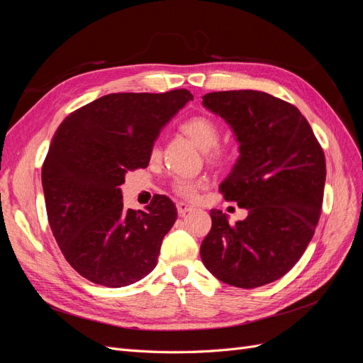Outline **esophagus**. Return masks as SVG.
<instances>
[{"mask_svg":"<svg viewBox=\"0 0 363 363\" xmlns=\"http://www.w3.org/2000/svg\"><path fill=\"white\" fill-rule=\"evenodd\" d=\"M194 211H195V207H192V206H189V204H186V203H179V204H177V212H179L180 216H186V215L194 212Z\"/></svg>","mask_w":363,"mask_h":363,"instance_id":"1","label":"esophagus"}]
</instances>
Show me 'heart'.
I'll use <instances>...</instances> for the list:
<instances>
[{"mask_svg":"<svg viewBox=\"0 0 363 363\" xmlns=\"http://www.w3.org/2000/svg\"><path fill=\"white\" fill-rule=\"evenodd\" d=\"M182 131L189 136L196 145L203 151H207V156L213 162H227L232 159L233 150L227 145H219V127L212 118L204 115H196L189 119H186L180 125ZM159 155V147L155 144L151 148V156L156 157ZM199 182L188 180V179H177L174 182V191L184 199H192L199 188Z\"/></svg>","mask_w":363,"mask_h":363,"instance_id":"obj_1","label":"heart"}]
</instances>
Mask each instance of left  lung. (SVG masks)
<instances>
[{
	"label": "left lung",
	"mask_w": 363,
	"mask_h": 363,
	"mask_svg": "<svg viewBox=\"0 0 363 363\" xmlns=\"http://www.w3.org/2000/svg\"><path fill=\"white\" fill-rule=\"evenodd\" d=\"M203 106L235 131L240 156L219 191L248 216L232 225L211 211L200 255L218 280L259 288L292 269L311 242L324 196V151L298 108L267 92H212Z\"/></svg>",
	"instance_id": "8db88e82"
}]
</instances>
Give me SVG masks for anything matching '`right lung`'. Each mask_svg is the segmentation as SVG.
<instances>
[{
  "instance_id": "obj_1",
  "label": "right lung",
  "mask_w": 363,
  "mask_h": 363,
  "mask_svg": "<svg viewBox=\"0 0 363 363\" xmlns=\"http://www.w3.org/2000/svg\"><path fill=\"white\" fill-rule=\"evenodd\" d=\"M194 100L186 89L108 94L63 119L42 164L48 223L69 265L92 283L123 288L155 269L177 219L156 195L145 211L124 207L125 174L147 168L160 130Z\"/></svg>"
}]
</instances>
